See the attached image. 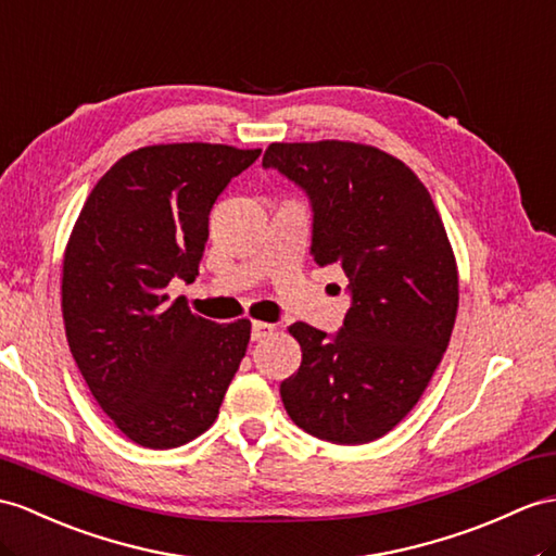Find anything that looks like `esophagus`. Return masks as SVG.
I'll return each instance as SVG.
<instances>
[{
	"label": "esophagus",
	"instance_id": "34e87169",
	"mask_svg": "<svg viewBox=\"0 0 556 556\" xmlns=\"http://www.w3.org/2000/svg\"><path fill=\"white\" fill-rule=\"evenodd\" d=\"M274 330H276V325L264 323V320H254V323H252V340H254V342L266 340L268 334H274Z\"/></svg>",
	"mask_w": 556,
	"mask_h": 556
}]
</instances>
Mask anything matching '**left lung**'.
I'll return each instance as SVG.
<instances>
[{
    "label": "left lung",
    "instance_id": "1",
    "mask_svg": "<svg viewBox=\"0 0 556 556\" xmlns=\"http://www.w3.org/2000/svg\"><path fill=\"white\" fill-rule=\"evenodd\" d=\"M278 169L311 202V254L349 278L334 334L290 325L302 365L280 384L292 422L340 445L384 437L422 396L457 314V268L425 184L401 160L349 141L270 143Z\"/></svg>",
    "mask_w": 556,
    "mask_h": 556
}]
</instances>
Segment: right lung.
<instances>
[{
    "instance_id": "obj_1",
    "label": "right lung",
    "mask_w": 556,
    "mask_h": 556,
    "mask_svg": "<svg viewBox=\"0 0 556 556\" xmlns=\"http://www.w3.org/2000/svg\"><path fill=\"white\" fill-rule=\"evenodd\" d=\"M262 151L146 146L89 193L63 260V320L93 399L122 434L167 451L207 431L250 342V320L214 323L169 302L193 282L216 198Z\"/></svg>"
}]
</instances>
